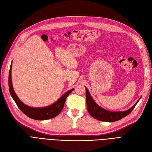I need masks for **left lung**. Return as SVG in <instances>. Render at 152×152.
Here are the masks:
<instances>
[{
    "label": "left lung",
    "mask_w": 152,
    "mask_h": 152,
    "mask_svg": "<svg viewBox=\"0 0 152 152\" xmlns=\"http://www.w3.org/2000/svg\"><path fill=\"white\" fill-rule=\"evenodd\" d=\"M86 102H87V109L88 113L91 116L99 121H106V122H114L121 119L122 118L126 117L131 112L133 111L135 106L137 105L139 100L136 102L134 105L129 109L124 111H110L99 106L98 104L94 101L92 96L88 92L87 88L86 87Z\"/></svg>",
    "instance_id": "left-lung-1"
}]
</instances>
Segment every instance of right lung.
Segmentation results:
<instances>
[{"instance_id": "add662e5", "label": "right lung", "mask_w": 152, "mask_h": 152, "mask_svg": "<svg viewBox=\"0 0 152 152\" xmlns=\"http://www.w3.org/2000/svg\"><path fill=\"white\" fill-rule=\"evenodd\" d=\"M11 70L12 64L10 65L9 74V88L10 96H12L14 101L16 103L17 106L20 109V111L28 117L31 119L36 120H46L58 116L62 111L63 108H64L66 97L69 96V94L74 89V88H73L71 90L67 91L55 102L51 104L50 106L43 107H30L26 105L25 104L20 101L17 96L16 94L15 93L12 83Z\"/></svg>"}]
</instances>
